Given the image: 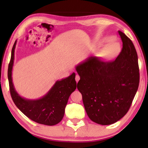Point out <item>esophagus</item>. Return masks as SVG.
<instances>
[{
	"instance_id": "1",
	"label": "esophagus",
	"mask_w": 148,
	"mask_h": 148,
	"mask_svg": "<svg viewBox=\"0 0 148 148\" xmlns=\"http://www.w3.org/2000/svg\"><path fill=\"white\" fill-rule=\"evenodd\" d=\"M80 79V77H79V75H76V76H75V80H76V82H77V83L78 82H79V80Z\"/></svg>"
}]
</instances>
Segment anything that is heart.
<instances>
[{
    "label": "heart",
    "mask_w": 148,
    "mask_h": 148,
    "mask_svg": "<svg viewBox=\"0 0 148 148\" xmlns=\"http://www.w3.org/2000/svg\"><path fill=\"white\" fill-rule=\"evenodd\" d=\"M105 42H107V40ZM119 49H120V46L116 42H110L105 45L104 47L102 48V54L104 57L112 58L118 54Z\"/></svg>",
    "instance_id": "obj_1"
}]
</instances>
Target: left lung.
<instances>
[{"mask_svg":"<svg viewBox=\"0 0 148 148\" xmlns=\"http://www.w3.org/2000/svg\"><path fill=\"white\" fill-rule=\"evenodd\" d=\"M119 34L123 48L114 60L104 62L90 56L75 66L87 114L102 125L113 124L127 114L139 86L136 50L124 33Z\"/></svg>","mask_w":148,"mask_h":148,"instance_id":"8db88e82","label":"left lung"}]
</instances>
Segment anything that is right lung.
<instances>
[{"mask_svg":"<svg viewBox=\"0 0 148 148\" xmlns=\"http://www.w3.org/2000/svg\"><path fill=\"white\" fill-rule=\"evenodd\" d=\"M16 44L17 40L12 48L11 60L8 67L10 92L14 103L25 116L36 123L49 126L58 124L63 118L70 95L77 88L75 73H73L67 77L56 81L42 98L36 100L23 98L16 91L12 79Z\"/></svg>","mask_w":148,"mask_h":148,"instance_id":"1","label":"right lung"}]
</instances>
